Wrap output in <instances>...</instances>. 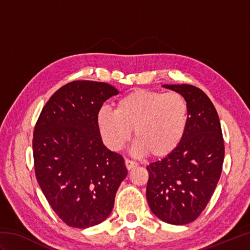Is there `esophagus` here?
<instances>
[{
  "label": "esophagus",
  "instance_id": "esophagus-1",
  "mask_svg": "<svg viewBox=\"0 0 250 250\" xmlns=\"http://www.w3.org/2000/svg\"><path fill=\"white\" fill-rule=\"evenodd\" d=\"M125 164L126 169H131L135 167H137V163L135 161H132L130 159H125Z\"/></svg>",
  "mask_w": 250,
  "mask_h": 250
}]
</instances>
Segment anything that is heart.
<instances>
[{
    "label": "heart",
    "instance_id": "heart-1",
    "mask_svg": "<svg viewBox=\"0 0 250 250\" xmlns=\"http://www.w3.org/2000/svg\"><path fill=\"white\" fill-rule=\"evenodd\" d=\"M189 122V105L175 91L134 90L120 98L115 111L102 107L97 125L104 143L119 151L129 142L132 130L137 155L167 157L182 144Z\"/></svg>",
    "mask_w": 250,
    "mask_h": 250
}]
</instances>
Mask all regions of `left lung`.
<instances>
[{
  "instance_id": "8db88e82",
  "label": "left lung",
  "mask_w": 250,
  "mask_h": 250,
  "mask_svg": "<svg viewBox=\"0 0 250 250\" xmlns=\"http://www.w3.org/2000/svg\"><path fill=\"white\" fill-rule=\"evenodd\" d=\"M183 94L189 105L188 128L182 144L147 167L146 198L167 224L194 221L204 210L220 178L225 144L218 114L209 98L192 84H163Z\"/></svg>"
}]
</instances>
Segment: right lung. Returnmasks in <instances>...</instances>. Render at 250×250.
I'll use <instances>...</instances> for the list:
<instances>
[{
  "instance_id": "1",
  "label": "right lung",
  "mask_w": 250,
  "mask_h": 250,
  "mask_svg": "<svg viewBox=\"0 0 250 250\" xmlns=\"http://www.w3.org/2000/svg\"><path fill=\"white\" fill-rule=\"evenodd\" d=\"M116 94L106 83L71 82L51 95L36 121L37 183L70 227L86 229L107 218L128 174L122 156L104 146L97 125L98 111Z\"/></svg>"
}]
</instances>
